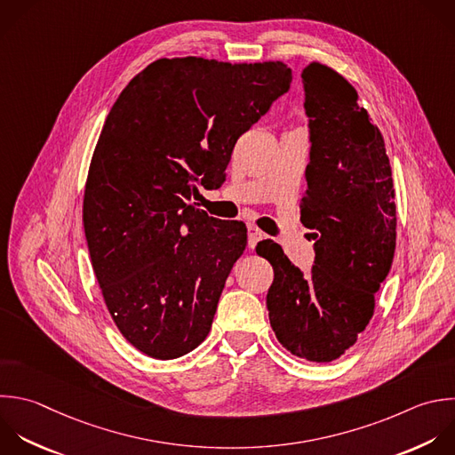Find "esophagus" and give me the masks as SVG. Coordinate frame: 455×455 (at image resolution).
I'll return each mask as SVG.
<instances>
[{"mask_svg": "<svg viewBox=\"0 0 455 455\" xmlns=\"http://www.w3.org/2000/svg\"><path fill=\"white\" fill-rule=\"evenodd\" d=\"M249 247H256V243L265 236L254 224H249Z\"/></svg>", "mask_w": 455, "mask_h": 455, "instance_id": "esophagus-1", "label": "esophagus"}]
</instances>
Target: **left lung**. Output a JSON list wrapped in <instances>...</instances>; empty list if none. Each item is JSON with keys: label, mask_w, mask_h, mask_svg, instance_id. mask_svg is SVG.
<instances>
[{"label": "left lung", "mask_w": 455, "mask_h": 455, "mask_svg": "<svg viewBox=\"0 0 455 455\" xmlns=\"http://www.w3.org/2000/svg\"><path fill=\"white\" fill-rule=\"evenodd\" d=\"M300 76L311 142L300 222L313 229L315 265L304 275L272 240L256 252L274 268L267 307L275 338L293 355L329 363L373 315L395 254L396 206L384 139L355 89L318 62Z\"/></svg>", "instance_id": "left-lung-1"}]
</instances>
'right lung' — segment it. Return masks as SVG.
<instances>
[{"mask_svg":"<svg viewBox=\"0 0 455 455\" xmlns=\"http://www.w3.org/2000/svg\"><path fill=\"white\" fill-rule=\"evenodd\" d=\"M283 62L160 59L114 103L89 167L84 228L121 334L155 359L204 341L247 228L187 201L226 180L233 148L288 92Z\"/></svg>","mask_w":455,"mask_h":455,"instance_id":"1","label":"right lung"}]
</instances>
